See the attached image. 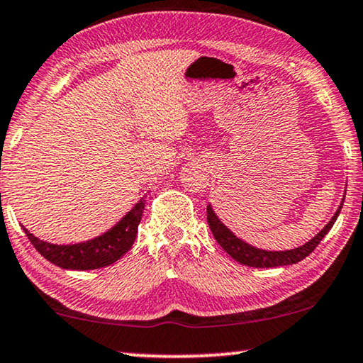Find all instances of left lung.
<instances>
[{
	"label": "left lung",
	"instance_id": "left-lung-1",
	"mask_svg": "<svg viewBox=\"0 0 363 363\" xmlns=\"http://www.w3.org/2000/svg\"><path fill=\"white\" fill-rule=\"evenodd\" d=\"M340 208H342V203L339 205L337 212L334 213L331 221H329V223L324 226V228L315 238H313V240L308 241L306 245L295 247V250H289V251H264V250H259V247L247 245V242L240 240V238H236L223 223H221L218 216L215 215L212 205H208L207 207V221L216 242H218V245L223 247V250L228 252L235 261L250 267L269 269V267H279V266H291V264L300 262L301 259L310 256V254L315 251V247L320 245L323 238L328 235V231L333 228L334 221L337 220V216L340 213Z\"/></svg>",
	"mask_w": 363,
	"mask_h": 363
}]
</instances>
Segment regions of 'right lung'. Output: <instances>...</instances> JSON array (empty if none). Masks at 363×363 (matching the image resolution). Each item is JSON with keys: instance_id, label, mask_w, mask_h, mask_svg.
<instances>
[{"instance_id": "obj_1", "label": "right lung", "mask_w": 363, "mask_h": 363, "mask_svg": "<svg viewBox=\"0 0 363 363\" xmlns=\"http://www.w3.org/2000/svg\"><path fill=\"white\" fill-rule=\"evenodd\" d=\"M143 210L145 200L140 199L138 203L113 228L94 240L78 245H52L29 233L24 226L23 230L35 250L55 266L72 270H93L111 266L132 247Z\"/></svg>"}]
</instances>
